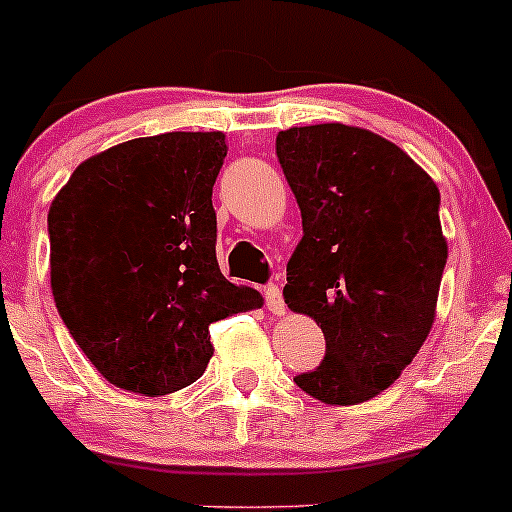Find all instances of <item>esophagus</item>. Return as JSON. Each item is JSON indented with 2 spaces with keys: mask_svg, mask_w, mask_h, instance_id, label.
Returning a JSON list of instances; mask_svg holds the SVG:
<instances>
[{
  "mask_svg": "<svg viewBox=\"0 0 512 512\" xmlns=\"http://www.w3.org/2000/svg\"><path fill=\"white\" fill-rule=\"evenodd\" d=\"M265 303L269 308V313L274 316H284V299H282V289L277 284L265 286Z\"/></svg>",
  "mask_w": 512,
  "mask_h": 512,
  "instance_id": "34e87169",
  "label": "esophagus"
}]
</instances>
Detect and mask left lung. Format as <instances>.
Wrapping results in <instances>:
<instances>
[{"mask_svg":"<svg viewBox=\"0 0 512 512\" xmlns=\"http://www.w3.org/2000/svg\"><path fill=\"white\" fill-rule=\"evenodd\" d=\"M277 157L303 223L284 301L325 335L320 367L294 381L330 406H357L389 389L435 323L440 189L391 140L345 123L279 131Z\"/></svg>","mask_w":512,"mask_h":512,"instance_id":"8db88e82","label":"left lung"}]
</instances>
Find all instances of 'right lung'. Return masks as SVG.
Returning a JSON list of instances; mask_svg holds the SVG:
<instances>
[{
	"mask_svg": "<svg viewBox=\"0 0 512 512\" xmlns=\"http://www.w3.org/2000/svg\"><path fill=\"white\" fill-rule=\"evenodd\" d=\"M226 136L162 133L84 160L48 211L60 318L109 384L165 396L213 355L209 325L260 308L216 260L211 194Z\"/></svg>",
	"mask_w": 512,
	"mask_h": 512,
	"instance_id": "1",
	"label": "right lung"
}]
</instances>
